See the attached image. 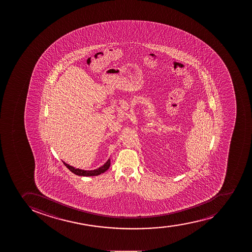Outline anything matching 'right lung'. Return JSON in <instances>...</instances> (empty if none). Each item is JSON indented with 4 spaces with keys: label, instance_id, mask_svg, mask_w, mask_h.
Listing matches in <instances>:
<instances>
[{
    "label": "right lung",
    "instance_id": "add662e5",
    "mask_svg": "<svg viewBox=\"0 0 252 252\" xmlns=\"http://www.w3.org/2000/svg\"><path fill=\"white\" fill-rule=\"evenodd\" d=\"M65 164V167H67L68 169L70 170V172L75 173V175L78 176H83V177H91V176H97V175L102 174L103 172H106L108 168H109L110 164H111V160L108 159L106 163H104L103 166L100 167L99 168L95 170H91V171H85V170L79 169V168H75L74 167H71L70 165L63 162Z\"/></svg>",
    "mask_w": 252,
    "mask_h": 252
}]
</instances>
